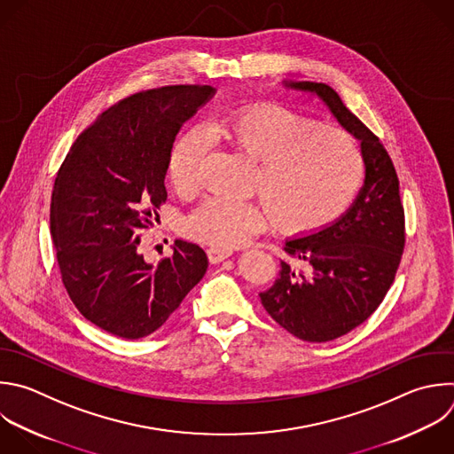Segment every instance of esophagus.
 Here are the masks:
<instances>
[{"label":"esophagus","instance_id":"obj_1","mask_svg":"<svg viewBox=\"0 0 454 454\" xmlns=\"http://www.w3.org/2000/svg\"><path fill=\"white\" fill-rule=\"evenodd\" d=\"M207 254H208V260H210V263H221V262H224L226 258H230L233 253H231V249H219V247H210V249L207 251Z\"/></svg>","mask_w":454,"mask_h":454}]
</instances>
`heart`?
<instances>
[{
	"mask_svg": "<svg viewBox=\"0 0 454 454\" xmlns=\"http://www.w3.org/2000/svg\"><path fill=\"white\" fill-rule=\"evenodd\" d=\"M210 133L256 162L253 189L265 200L210 198L187 217V233L219 249L247 242L272 217L276 226L292 231L325 226L349 207L362 180L360 149L348 131L279 103L237 108ZM207 147V135L198 128L175 142L168 175L178 194L196 191Z\"/></svg>",
	"mask_w": 454,
	"mask_h": 454,
	"instance_id": "obj_1",
	"label": "heart"
}]
</instances>
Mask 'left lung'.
<instances>
[{
  "label": "left lung",
  "mask_w": 454,
  "mask_h": 454,
  "mask_svg": "<svg viewBox=\"0 0 454 454\" xmlns=\"http://www.w3.org/2000/svg\"><path fill=\"white\" fill-rule=\"evenodd\" d=\"M285 87L317 96L360 140L365 166L353 205L312 235L288 239L278 279L260 292L267 314L288 333L328 342L360 326L381 305L404 247V210L387 149L340 96L326 83L285 82Z\"/></svg>",
  "instance_id": "1"
}]
</instances>
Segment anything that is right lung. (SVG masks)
I'll use <instances>...</instances> for the list:
<instances>
[{"mask_svg":"<svg viewBox=\"0 0 454 454\" xmlns=\"http://www.w3.org/2000/svg\"><path fill=\"white\" fill-rule=\"evenodd\" d=\"M215 89L142 90L105 110L71 145L55 178L50 224L62 283L80 314L121 339L157 332L200 283L205 251L175 240L159 263L140 253L159 221L173 142Z\"/></svg>","mask_w":454,"mask_h":454,"instance_id":"obj_1","label":"right lung"}]
</instances>
